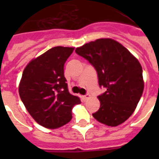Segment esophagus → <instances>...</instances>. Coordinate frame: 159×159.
I'll list each match as a JSON object with an SVG mask.
<instances>
[{"mask_svg": "<svg viewBox=\"0 0 159 159\" xmlns=\"http://www.w3.org/2000/svg\"><path fill=\"white\" fill-rule=\"evenodd\" d=\"M88 97H89V95L87 94V95H85V96H82V99L83 100V101H86V100L88 99Z\"/></svg>", "mask_w": 159, "mask_h": 159, "instance_id": "esophagus-1", "label": "esophagus"}]
</instances>
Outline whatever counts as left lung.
<instances>
[{
	"mask_svg": "<svg viewBox=\"0 0 159 159\" xmlns=\"http://www.w3.org/2000/svg\"><path fill=\"white\" fill-rule=\"evenodd\" d=\"M75 52L94 67L98 82L106 92L98 96L100 109L92 116L109 126H117L129 118L143 91L140 63L121 43L99 39L76 48Z\"/></svg>",
	"mask_w": 159,
	"mask_h": 159,
	"instance_id": "1",
	"label": "left lung"
}]
</instances>
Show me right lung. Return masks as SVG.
I'll return each instance as SVG.
<instances>
[{"label":"right lung","instance_id":"1","mask_svg":"<svg viewBox=\"0 0 159 159\" xmlns=\"http://www.w3.org/2000/svg\"><path fill=\"white\" fill-rule=\"evenodd\" d=\"M74 48L57 46L30 62L24 70L19 93L34 120L48 129L64 125L72 120V107L80 104L70 94L64 77L65 62Z\"/></svg>","mask_w":159,"mask_h":159}]
</instances>
